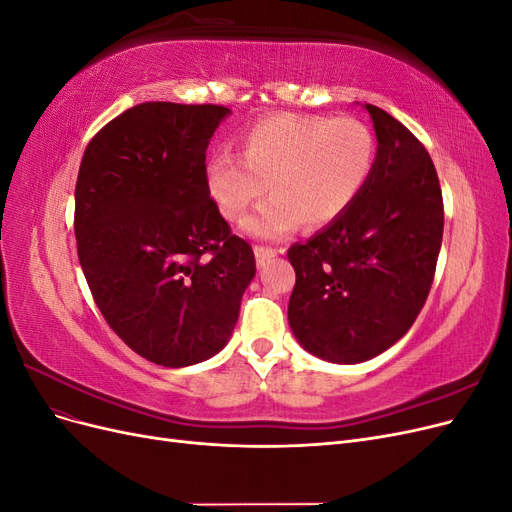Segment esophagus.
Listing matches in <instances>:
<instances>
[{"mask_svg":"<svg viewBox=\"0 0 512 512\" xmlns=\"http://www.w3.org/2000/svg\"><path fill=\"white\" fill-rule=\"evenodd\" d=\"M254 256H256V262L258 265H265L267 260L275 258L277 256V250H273V247H262V245H256L254 247Z\"/></svg>","mask_w":512,"mask_h":512,"instance_id":"obj_1","label":"esophagus"}]
</instances>
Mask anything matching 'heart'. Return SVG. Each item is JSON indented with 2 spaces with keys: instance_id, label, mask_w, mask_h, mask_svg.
Listing matches in <instances>:
<instances>
[{
  "instance_id": "heart-1",
  "label": "heart",
  "mask_w": 512,
  "mask_h": 512,
  "mask_svg": "<svg viewBox=\"0 0 512 512\" xmlns=\"http://www.w3.org/2000/svg\"><path fill=\"white\" fill-rule=\"evenodd\" d=\"M376 141L354 117L277 113L252 123L241 153L218 151L205 162V185L228 222L243 220L269 190V200L247 218L254 239H282L299 226L322 228L354 205L374 170Z\"/></svg>"
}]
</instances>
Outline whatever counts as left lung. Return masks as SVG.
<instances>
[{
	"label": "left lung",
	"instance_id": "1",
	"mask_svg": "<svg viewBox=\"0 0 512 512\" xmlns=\"http://www.w3.org/2000/svg\"><path fill=\"white\" fill-rule=\"evenodd\" d=\"M376 162L354 205L288 260L297 273L288 322L322 361L374 359L408 333L436 273L444 207L436 166L418 138L374 104Z\"/></svg>",
	"mask_w": 512,
	"mask_h": 512
}]
</instances>
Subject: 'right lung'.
<instances>
[{"mask_svg":"<svg viewBox=\"0 0 512 512\" xmlns=\"http://www.w3.org/2000/svg\"><path fill=\"white\" fill-rule=\"evenodd\" d=\"M228 115L215 104H136L91 138L76 179V250L94 301L162 367L218 354L256 275L250 243L230 235L205 185V153Z\"/></svg>","mask_w":512,"mask_h":512,"instance_id":"obj_1","label":"right lung"}]
</instances>
